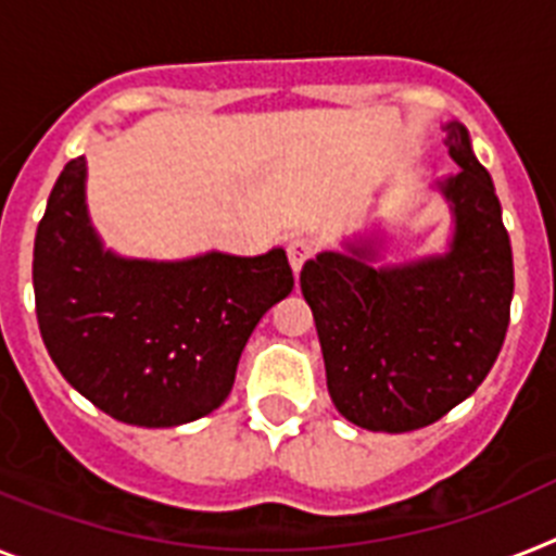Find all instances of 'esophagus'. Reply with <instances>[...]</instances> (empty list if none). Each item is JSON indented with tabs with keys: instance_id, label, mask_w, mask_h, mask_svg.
<instances>
[{
	"instance_id": "esophagus-1",
	"label": "esophagus",
	"mask_w": 556,
	"mask_h": 556,
	"mask_svg": "<svg viewBox=\"0 0 556 556\" xmlns=\"http://www.w3.org/2000/svg\"><path fill=\"white\" fill-rule=\"evenodd\" d=\"M314 254H316V242L311 240V237H293V240L288 242V260H291L293 274H300L302 265H305Z\"/></svg>"
}]
</instances>
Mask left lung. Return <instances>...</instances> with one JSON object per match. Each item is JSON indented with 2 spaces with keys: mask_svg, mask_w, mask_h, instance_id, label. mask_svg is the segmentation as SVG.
<instances>
[{
  "mask_svg": "<svg viewBox=\"0 0 556 556\" xmlns=\"http://www.w3.org/2000/svg\"><path fill=\"white\" fill-rule=\"evenodd\" d=\"M460 169L441 184L455 212L444 256L395 268L319 254L300 286L314 311L328 393L336 409L370 432H413L444 418L492 370L515 293L511 242L489 172L469 132L446 127Z\"/></svg>",
  "mask_w": 556,
  "mask_h": 556,
  "instance_id": "8db88e82",
  "label": "left lung"
}]
</instances>
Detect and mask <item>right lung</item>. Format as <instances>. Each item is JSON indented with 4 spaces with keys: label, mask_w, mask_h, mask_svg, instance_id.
<instances>
[{
    "label": "right lung",
    "mask_w": 556,
    "mask_h": 556,
    "mask_svg": "<svg viewBox=\"0 0 556 556\" xmlns=\"http://www.w3.org/2000/svg\"><path fill=\"white\" fill-rule=\"evenodd\" d=\"M84 157L50 191L33 242V293L53 365L98 409L135 427H177L217 409L270 305L293 291L282 249L184 263L101 249L84 206Z\"/></svg>",
    "instance_id": "1"
}]
</instances>
